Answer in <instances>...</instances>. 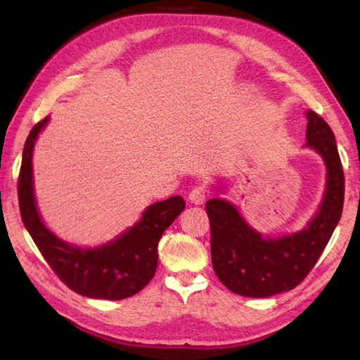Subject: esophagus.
<instances>
[{
	"label": "esophagus",
	"mask_w": 360,
	"mask_h": 360,
	"mask_svg": "<svg viewBox=\"0 0 360 360\" xmlns=\"http://www.w3.org/2000/svg\"><path fill=\"white\" fill-rule=\"evenodd\" d=\"M205 198H207V190H205L204 187H195L192 192L188 193V201L195 205L204 204Z\"/></svg>",
	"instance_id": "1"
}]
</instances>
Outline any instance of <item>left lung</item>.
Returning a JSON list of instances; mask_svg holds the SVG:
<instances>
[{
    "label": "left lung",
    "mask_w": 360,
    "mask_h": 360,
    "mask_svg": "<svg viewBox=\"0 0 360 360\" xmlns=\"http://www.w3.org/2000/svg\"><path fill=\"white\" fill-rule=\"evenodd\" d=\"M307 143L322 158L326 176L322 202L302 231L269 236L252 227L240 209L226 198L205 204L210 219L212 264L217 277L232 292L266 298L288 292L307 277L338 227L345 195V179L338 143L326 122L308 110ZM217 193H223L213 186Z\"/></svg>",
    "instance_id": "left-lung-1"
}]
</instances>
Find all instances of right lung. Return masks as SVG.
<instances>
[{
    "instance_id": "add662e5",
    "label": "right lung",
    "mask_w": 360,
    "mask_h": 360,
    "mask_svg": "<svg viewBox=\"0 0 360 360\" xmlns=\"http://www.w3.org/2000/svg\"><path fill=\"white\" fill-rule=\"evenodd\" d=\"M49 119V116L44 117L30 129L22 150L18 178L22 223L53 272L74 292L103 300L131 297L155 277L158 243L186 209V201L182 196H172L148 205L137 223L101 246L80 248L58 238L44 224L37 207L34 188V147Z\"/></svg>"
}]
</instances>
